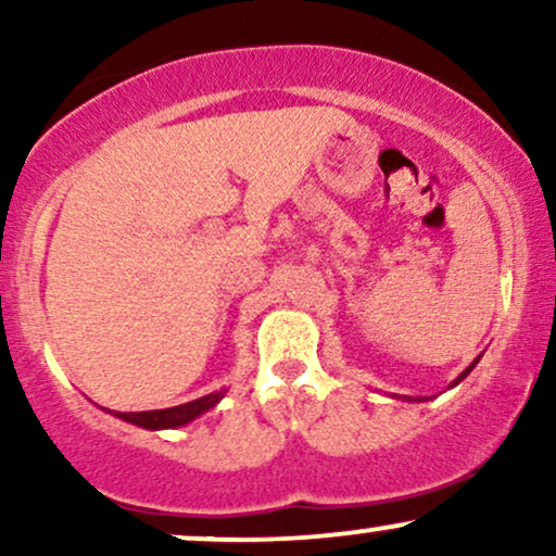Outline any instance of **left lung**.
<instances>
[{"instance_id": "obj_1", "label": "left lung", "mask_w": 556, "mask_h": 556, "mask_svg": "<svg viewBox=\"0 0 556 556\" xmlns=\"http://www.w3.org/2000/svg\"><path fill=\"white\" fill-rule=\"evenodd\" d=\"M478 361H481V355H478V358H476L473 363H470V366H468V368H465V371H463L460 376H457V379H455V381H452V384H450V387H457V384H460V381L465 379V376H468L470 371H473V368H476V363H478ZM394 397H400V394H394ZM402 400H407V402H426V397H402Z\"/></svg>"}]
</instances>
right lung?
Wrapping results in <instances>:
<instances>
[{"label":"right lung","instance_id":"1","mask_svg":"<svg viewBox=\"0 0 556 556\" xmlns=\"http://www.w3.org/2000/svg\"><path fill=\"white\" fill-rule=\"evenodd\" d=\"M227 389H219V392L206 394V397H198L185 402V405L177 407H164V410H143V413H117V418L127 420V424L140 426V429H149V431H162V429H177V426L190 424L198 416H203L206 410L219 405V400L225 397ZM112 413V410H110Z\"/></svg>","mask_w":556,"mask_h":556}]
</instances>
